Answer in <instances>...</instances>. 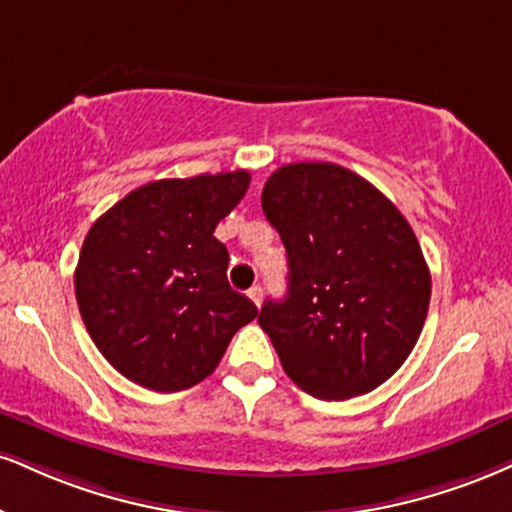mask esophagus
Returning <instances> with one entry per match:
<instances>
[{"mask_svg": "<svg viewBox=\"0 0 512 512\" xmlns=\"http://www.w3.org/2000/svg\"><path fill=\"white\" fill-rule=\"evenodd\" d=\"M248 295H250V300L255 305H260L262 303V286H252L250 291H248Z\"/></svg>", "mask_w": 512, "mask_h": 512, "instance_id": "34e87169", "label": "esophagus"}]
</instances>
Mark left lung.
Returning a JSON list of instances; mask_svg holds the SVG:
<instances>
[{"mask_svg":"<svg viewBox=\"0 0 512 512\" xmlns=\"http://www.w3.org/2000/svg\"><path fill=\"white\" fill-rule=\"evenodd\" d=\"M262 209L288 257V293L260 326L283 372L322 400L384 384L408 360L427 319L432 276L398 207L329 162L276 169Z\"/></svg>","mask_w":512,"mask_h":512,"instance_id":"obj_1","label":"left lung"}]
</instances>
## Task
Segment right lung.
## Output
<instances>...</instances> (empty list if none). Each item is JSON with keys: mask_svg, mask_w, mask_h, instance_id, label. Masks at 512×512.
<instances>
[{"mask_svg": "<svg viewBox=\"0 0 512 512\" xmlns=\"http://www.w3.org/2000/svg\"><path fill=\"white\" fill-rule=\"evenodd\" d=\"M248 171L162 178L135 188L85 236L76 300L109 365L159 393L207 379L257 307L226 281L214 229L243 200Z\"/></svg>", "mask_w": 512, "mask_h": 512, "instance_id": "right-lung-1", "label": "right lung"}]
</instances>
